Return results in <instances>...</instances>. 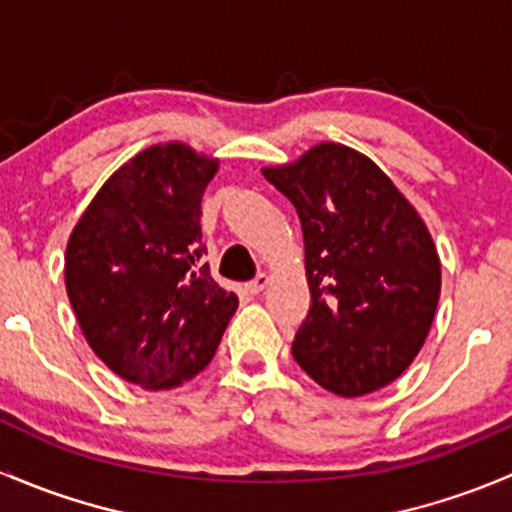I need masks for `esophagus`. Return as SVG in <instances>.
<instances>
[{"instance_id": "1", "label": "esophagus", "mask_w": 512, "mask_h": 512, "mask_svg": "<svg viewBox=\"0 0 512 512\" xmlns=\"http://www.w3.org/2000/svg\"><path fill=\"white\" fill-rule=\"evenodd\" d=\"M267 285H270V277H267L265 272H260V275H257L255 280L247 282V292H250V294H260Z\"/></svg>"}]
</instances>
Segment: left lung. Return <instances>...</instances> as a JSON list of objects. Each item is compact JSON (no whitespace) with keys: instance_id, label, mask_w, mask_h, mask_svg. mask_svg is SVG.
Wrapping results in <instances>:
<instances>
[{"instance_id":"1","label":"left lung","mask_w":512,"mask_h":512,"mask_svg":"<svg viewBox=\"0 0 512 512\" xmlns=\"http://www.w3.org/2000/svg\"><path fill=\"white\" fill-rule=\"evenodd\" d=\"M262 175L302 223L312 304L294 334L297 364L339 396L399 379L441 294V260L421 215L374 160L342 143H319Z\"/></svg>"}]
</instances>
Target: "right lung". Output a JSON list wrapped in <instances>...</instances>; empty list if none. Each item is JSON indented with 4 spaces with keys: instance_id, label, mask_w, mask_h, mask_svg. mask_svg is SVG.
<instances>
[{
    "instance_id": "add662e5",
    "label": "right lung",
    "mask_w": 512,
    "mask_h": 512,
    "mask_svg": "<svg viewBox=\"0 0 512 512\" xmlns=\"http://www.w3.org/2000/svg\"><path fill=\"white\" fill-rule=\"evenodd\" d=\"M215 173L218 158L185 143L146 148L101 185L66 245V294L86 342L141 389L200 374L237 309L203 265L200 200Z\"/></svg>"
}]
</instances>
